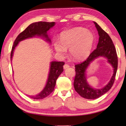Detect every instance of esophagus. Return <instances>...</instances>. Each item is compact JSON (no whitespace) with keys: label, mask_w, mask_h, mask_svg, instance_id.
<instances>
[{"label":"esophagus","mask_w":126,"mask_h":126,"mask_svg":"<svg viewBox=\"0 0 126 126\" xmlns=\"http://www.w3.org/2000/svg\"><path fill=\"white\" fill-rule=\"evenodd\" d=\"M69 64H65L63 65L64 69H67V68H69Z\"/></svg>","instance_id":"obj_1"}]
</instances>
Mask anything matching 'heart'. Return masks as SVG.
<instances>
[{"label": "heart", "instance_id": "heart-1", "mask_svg": "<svg viewBox=\"0 0 126 126\" xmlns=\"http://www.w3.org/2000/svg\"><path fill=\"white\" fill-rule=\"evenodd\" d=\"M61 42L54 43L55 50L59 55H64L69 48L71 57L76 60H82L88 56L92 48L94 37L91 32L83 28L65 31L61 34Z\"/></svg>", "mask_w": 126, "mask_h": 126}]
</instances>
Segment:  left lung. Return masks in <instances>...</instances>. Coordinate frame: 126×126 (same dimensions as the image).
I'll return each mask as SVG.
<instances>
[{
    "instance_id": "1",
    "label": "left lung",
    "mask_w": 126,
    "mask_h": 126,
    "mask_svg": "<svg viewBox=\"0 0 126 126\" xmlns=\"http://www.w3.org/2000/svg\"><path fill=\"white\" fill-rule=\"evenodd\" d=\"M99 34V41L97 48L93 50L86 60L75 64L76 76L74 87L76 91L81 97L88 99H94L102 96L111 88L116 78L118 67V57L114 44L109 35L96 22H94ZM106 57L108 61L114 68V74L109 84L102 89L92 88L87 83L85 72L87 67L92 61L98 56Z\"/></svg>"
}]
</instances>
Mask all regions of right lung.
Here are the masks:
<instances>
[{
    "label": "right lung",
    "mask_w": 126,
    "mask_h": 126,
    "mask_svg": "<svg viewBox=\"0 0 126 126\" xmlns=\"http://www.w3.org/2000/svg\"><path fill=\"white\" fill-rule=\"evenodd\" d=\"M54 24L55 22H38L30 24L24 31L17 36L16 40H14L10 53V59L12 60L14 50L16 47L18 45V43L25 39L33 37L35 35H38L42 36L46 38L47 40L50 42L47 32L50 28L54 26ZM64 64V62H52L50 63V72L49 73L47 83L45 88L39 94L28 96L34 99H41L48 96L51 93H52L54 89L57 78L63 71Z\"/></svg>",
    "instance_id": "right-lung-1"
}]
</instances>
